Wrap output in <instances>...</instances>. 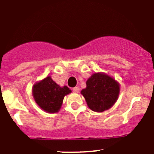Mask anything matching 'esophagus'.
I'll use <instances>...</instances> for the list:
<instances>
[{
  "mask_svg": "<svg viewBox=\"0 0 154 154\" xmlns=\"http://www.w3.org/2000/svg\"><path fill=\"white\" fill-rule=\"evenodd\" d=\"M72 90H73L74 92H75V93H79V88L77 87H74Z\"/></svg>",
  "mask_w": 154,
  "mask_h": 154,
  "instance_id": "34e87169",
  "label": "esophagus"
}]
</instances>
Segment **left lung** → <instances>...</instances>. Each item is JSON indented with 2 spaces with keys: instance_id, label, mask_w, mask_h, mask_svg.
<instances>
[{
  "instance_id": "8db88e82",
  "label": "left lung",
  "mask_w": 154,
  "mask_h": 154,
  "mask_svg": "<svg viewBox=\"0 0 154 154\" xmlns=\"http://www.w3.org/2000/svg\"><path fill=\"white\" fill-rule=\"evenodd\" d=\"M120 85L105 73L93 74L82 90L87 106L95 112H103L112 107L118 98Z\"/></svg>"
}]
</instances>
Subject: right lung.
<instances>
[{"mask_svg": "<svg viewBox=\"0 0 154 154\" xmlns=\"http://www.w3.org/2000/svg\"><path fill=\"white\" fill-rule=\"evenodd\" d=\"M72 91L67 86L61 87L50 76L34 84L32 88L33 97L39 107L47 112L55 113L59 111L65 95Z\"/></svg>", "mask_w": 154, "mask_h": 154, "instance_id": "add662e5", "label": "right lung"}]
</instances>
